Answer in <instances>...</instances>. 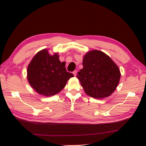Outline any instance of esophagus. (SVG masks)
I'll use <instances>...</instances> for the list:
<instances>
[{"label":"esophagus","instance_id":"obj_1","mask_svg":"<svg viewBox=\"0 0 146 146\" xmlns=\"http://www.w3.org/2000/svg\"><path fill=\"white\" fill-rule=\"evenodd\" d=\"M77 71L76 70H74V72H73V74L74 75V76H77Z\"/></svg>","mask_w":146,"mask_h":146}]
</instances>
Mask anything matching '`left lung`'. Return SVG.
Wrapping results in <instances>:
<instances>
[{"instance_id":"8db88e82","label":"left lung","mask_w":146,"mask_h":146,"mask_svg":"<svg viewBox=\"0 0 146 146\" xmlns=\"http://www.w3.org/2000/svg\"><path fill=\"white\" fill-rule=\"evenodd\" d=\"M83 69L77 79L87 95L100 99L111 95L119 84L121 73L118 66L104 52L92 50L84 56Z\"/></svg>"}]
</instances>
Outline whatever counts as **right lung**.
Returning <instances> with one entry per match:
<instances>
[{"label": "right lung", "mask_w": 146, "mask_h": 146, "mask_svg": "<svg viewBox=\"0 0 146 146\" xmlns=\"http://www.w3.org/2000/svg\"><path fill=\"white\" fill-rule=\"evenodd\" d=\"M58 53L51 55L44 49L37 52L27 68V79L39 94L50 97L61 92L67 80L74 77L67 72L66 62H61Z\"/></svg>", "instance_id": "add662e5"}]
</instances>
